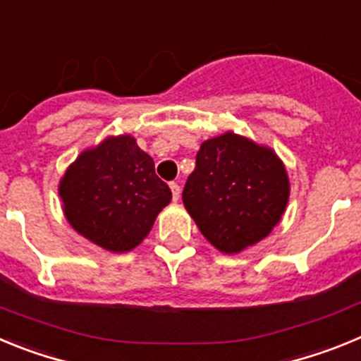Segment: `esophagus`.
Listing matches in <instances>:
<instances>
[{"instance_id": "esophagus-1", "label": "esophagus", "mask_w": 361, "mask_h": 361, "mask_svg": "<svg viewBox=\"0 0 361 361\" xmlns=\"http://www.w3.org/2000/svg\"><path fill=\"white\" fill-rule=\"evenodd\" d=\"M170 190H171V197H173V200L177 202L178 197H180V186H178L177 183H171Z\"/></svg>"}]
</instances>
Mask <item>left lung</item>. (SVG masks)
<instances>
[{"label":"left lung","instance_id":"1","mask_svg":"<svg viewBox=\"0 0 361 361\" xmlns=\"http://www.w3.org/2000/svg\"><path fill=\"white\" fill-rule=\"evenodd\" d=\"M288 170L269 146L226 132L204 141L183 202L204 238L235 255L266 238L289 200Z\"/></svg>","mask_w":361,"mask_h":361}]
</instances>
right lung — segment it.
Listing matches in <instances>:
<instances>
[{"label":"right lung","mask_w":361,"mask_h":361,"mask_svg":"<svg viewBox=\"0 0 361 361\" xmlns=\"http://www.w3.org/2000/svg\"><path fill=\"white\" fill-rule=\"evenodd\" d=\"M68 224L86 240L111 253L141 244L171 200L148 153L130 133L108 135L82 149L59 180Z\"/></svg>","instance_id":"add662e5"}]
</instances>
